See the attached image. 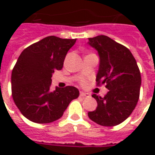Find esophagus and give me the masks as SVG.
Wrapping results in <instances>:
<instances>
[{"label":"esophagus","mask_w":155,"mask_h":155,"mask_svg":"<svg viewBox=\"0 0 155 155\" xmlns=\"http://www.w3.org/2000/svg\"><path fill=\"white\" fill-rule=\"evenodd\" d=\"M80 95H81V96H82V97H90V95H91V94H89V93H85V92L81 91Z\"/></svg>","instance_id":"1"}]
</instances>
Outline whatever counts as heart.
<instances>
[{
    "instance_id": "b5f03b06",
    "label": "heart",
    "mask_w": 155,
    "mask_h": 155,
    "mask_svg": "<svg viewBox=\"0 0 155 155\" xmlns=\"http://www.w3.org/2000/svg\"><path fill=\"white\" fill-rule=\"evenodd\" d=\"M81 84H86V81H84V80H82V81H81Z\"/></svg>"
}]
</instances>
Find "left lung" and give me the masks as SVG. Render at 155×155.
<instances>
[{
	"instance_id": "left-lung-1",
	"label": "left lung",
	"mask_w": 155,
	"mask_h": 155,
	"mask_svg": "<svg viewBox=\"0 0 155 155\" xmlns=\"http://www.w3.org/2000/svg\"><path fill=\"white\" fill-rule=\"evenodd\" d=\"M88 44L100 56L97 85L105 84L109 90L104 97L92 94L98 105L88 116L103 126L120 124L131 114L139 101L140 69L130 50L106 35L89 38Z\"/></svg>"
}]
</instances>
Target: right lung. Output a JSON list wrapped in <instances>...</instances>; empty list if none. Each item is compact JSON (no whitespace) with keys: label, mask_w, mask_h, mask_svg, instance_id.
<instances>
[{"label":"right lung","mask_w":155,"mask_h":155,"mask_svg":"<svg viewBox=\"0 0 155 155\" xmlns=\"http://www.w3.org/2000/svg\"><path fill=\"white\" fill-rule=\"evenodd\" d=\"M75 41L51 35L31 45L20 54L12 73V98L29 120L38 124L55 121L79 96L74 86L51 91L52 74L62 69L65 55Z\"/></svg>","instance_id":"obj_1"}]
</instances>
